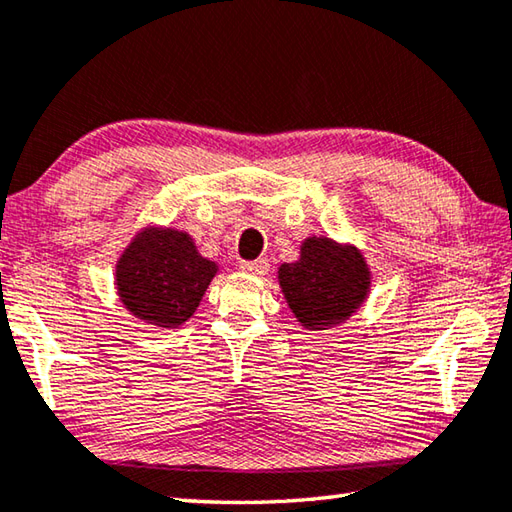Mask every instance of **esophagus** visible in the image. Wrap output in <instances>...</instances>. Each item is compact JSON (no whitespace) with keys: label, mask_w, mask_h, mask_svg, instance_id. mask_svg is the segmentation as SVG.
I'll use <instances>...</instances> for the list:
<instances>
[{"label":"esophagus","mask_w":512,"mask_h":512,"mask_svg":"<svg viewBox=\"0 0 512 512\" xmlns=\"http://www.w3.org/2000/svg\"><path fill=\"white\" fill-rule=\"evenodd\" d=\"M268 268H270V264L266 257H257V259H248V262H242V270L250 275H266Z\"/></svg>","instance_id":"34e87169"}]
</instances>
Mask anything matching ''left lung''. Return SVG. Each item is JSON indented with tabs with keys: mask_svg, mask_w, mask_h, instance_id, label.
<instances>
[{
	"mask_svg": "<svg viewBox=\"0 0 512 512\" xmlns=\"http://www.w3.org/2000/svg\"><path fill=\"white\" fill-rule=\"evenodd\" d=\"M286 302L304 328L337 326L364 302L370 275L362 253L328 237H308L302 257L279 268Z\"/></svg>",
	"mask_w": 512,
	"mask_h": 512,
	"instance_id": "1",
	"label": "left lung"
}]
</instances>
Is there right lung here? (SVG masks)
<instances>
[{"mask_svg":"<svg viewBox=\"0 0 512 512\" xmlns=\"http://www.w3.org/2000/svg\"><path fill=\"white\" fill-rule=\"evenodd\" d=\"M217 264L208 262L186 233L142 230L117 264L124 306L144 322L175 328L195 313Z\"/></svg>","mask_w":512,"mask_h":512,"instance_id":"add662e5","label":"right lung"}]
</instances>
